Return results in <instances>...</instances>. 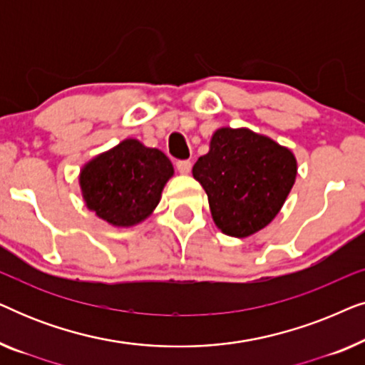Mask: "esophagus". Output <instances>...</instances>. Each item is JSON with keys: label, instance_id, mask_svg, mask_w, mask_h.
Masks as SVG:
<instances>
[{"label": "esophagus", "instance_id": "obj_1", "mask_svg": "<svg viewBox=\"0 0 365 365\" xmlns=\"http://www.w3.org/2000/svg\"><path fill=\"white\" fill-rule=\"evenodd\" d=\"M176 168H178V171L181 173V174H189V173H191L192 163L189 161V159H182V161H178L176 163Z\"/></svg>", "mask_w": 365, "mask_h": 365}]
</instances>
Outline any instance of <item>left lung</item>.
<instances>
[{"label":"left lung","instance_id":"obj_1","mask_svg":"<svg viewBox=\"0 0 365 365\" xmlns=\"http://www.w3.org/2000/svg\"><path fill=\"white\" fill-rule=\"evenodd\" d=\"M297 163L287 148L249 129L221 128L192 176L207 194L216 226L232 237L266 227L296 181Z\"/></svg>","mask_w":365,"mask_h":365}]
</instances>
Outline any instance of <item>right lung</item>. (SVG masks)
I'll return each mask as SVG.
<instances>
[{
  "label": "right lung",
  "mask_w": 365,
  "mask_h": 365,
  "mask_svg": "<svg viewBox=\"0 0 365 365\" xmlns=\"http://www.w3.org/2000/svg\"><path fill=\"white\" fill-rule=\"evenodd\" d=\"M173 173L166 154L126 139L89 161L79 186L89 211L113 226L129 227L154 211Z\"/></svg>",
  "instance_id": "obj_1"
}]
</instances>
